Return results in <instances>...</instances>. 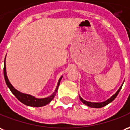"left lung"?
I'll use <instances>...</instances> for the list:
<instances>
[{"instance_id": "left-lung-1", "label": "left lung", "mask_w": 130, "mask_h": 130, "mask_svg": "<svg viewBox=\"0 0 130 130\" xmlns=\"http://www.w3.org/2000/svg\"><path fill=\"white\" fill-rule=\"evenodd\" d=\"M122 87V86L120 87V89L118 90V91H117V92H116V93H115L112 97H110L109 99H108L107 101H103V102H101V103H92V102H89V101H85V100L83 99H82L81 96H79V99H80L81 101H82V103H84L85 105H87V106H88L89 107H91V108H101V107H103V106L108 105V103H110V102H112V101L116 99V96L118 95L119 92H120V89H121Z\"/></svg>"}]
</instances>
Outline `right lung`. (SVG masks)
<instances>
[{"mask_svg":"<svg viewBox=\"0 0 130 130\" xmlns=\"http://www.w3.org/2000/svg\"><path fill=\"white\" fill-rule=\"evenodd\" d=\"M5 60H4V67H3V74H4V78H5V82H6V84H7L8 88L10 89V90L11 91L12 93L14 94V96H16V98L20 102L24 103L25 105H27V106H33V107H41V106H46V105H47L48 103H49L52 101L53 99L56 96V92H57L59 85H60V80H61L62 77L60 78V79L58 81V85H57V87H56V90H55V92L53 93L51 96H50L49 97H47V98H44V99H37L35 97L31 96L30 95L20 93V91L16 90L14 87H12V85L9 82L8 77H7V75H6V68H5Z\"/></svg>","mask_w":130,"mask_h":130,"instance_id":"obj_1","label":"right lung"}]
</instances>
